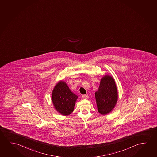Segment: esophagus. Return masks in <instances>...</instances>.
I'll list each match as a JSON object with an SVG mask.
<instances>
[{
    "label": "esophagus",
    "instance_id": "1",
    "mask_svg": "<svg viewBox=\"0 0 157 157\" xmlns=\"http://www.w3.org/2000/svg\"><path fill=\"white\" fill-rule=\"evenodd\" d=\"M82 98H83L84 99H87V98H89V96H88L87 95H82Z\"/></svg>",
    "mask_w": 157,
    "mask_h": 157
}]
</instances>
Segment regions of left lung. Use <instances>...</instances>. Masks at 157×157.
<instances>
[{"label": "left lung", "instance_id": "left-lung-1", "mask_svg": "<svg viewBox=\"0 0 157 157\" xmlns=\"http://www.w3.org/2000/svg\"><path fill=\"white\" fill-rule=\"evenodd\" d=\"M95 98L98 112L106 115L115 107L118 94L115 80L112 76L106 75L101 80L98 90L95 92Z\"/></svg>", "mask_w": 157, "mask_h": 157}]
</instances>
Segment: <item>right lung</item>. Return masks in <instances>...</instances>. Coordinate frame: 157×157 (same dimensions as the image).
Returning a JSON list of instances; mask_svg holds the SVG:
<instances>
[{
	"mask_svg": "<svg viewBox=\"0 0 157 157\" xmlns=\"http://www.w3.org/2000/svg\"><path fill=\"white\" fill-rule=\"evenodd\" d=\"M77 98V96L72 93L66 82L62 80L57 83L52 92L54 108L63 116L72 113Z\"/></svg>",
	"mask_w": 157,
	"mask_h": 157,
	"instance_id": "right-lung-1",
	"label": "right lung"
}]
</instances>
